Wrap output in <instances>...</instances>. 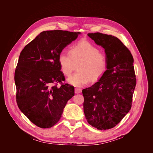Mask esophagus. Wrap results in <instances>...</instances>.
Wrapping results in <instances>:
<instances>
[{
  "label": "esophagus",
  "mask_w": 153,
  "mask_h": 153,
  "mask_svg": "<svg viewBox=\"0 0 153 153\" xmlns=\"http://www.w3.org/2000/svg\"><path fill=\"white\" fill-rule=\"evenodd\" d=\"M81 92V89H79V88H76L75 89V93L76 94H79Z\"/></svg>",
  "instance_id": "34e87169"
}]
</instances>
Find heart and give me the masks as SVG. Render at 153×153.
Listing matches in <instances>:
<instances>
[{
	"instance_id": "1",
	"label": "heart",
	"mask_w": 153,
	"mask_h": 153,
	"mask_svg": "<svg viewBox=\"0 0 153 153\" xmlns=\"http://www.w3.org/2000/svg\"><path fill=\"white\" fill-rule=\"evenodd\" d=\"M58 63L64 75L70 76L77 64V72L68 81L76 87H82L91 81L99 79L105 73L108 59L105 53L87 41H81L72 46L69 54L61 53Z\"/></svg>"
}]
</instances>
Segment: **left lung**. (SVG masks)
Segmentation results:
<instances>
[{
  "mask_svg": "<svg viewBox=\"0 0 153 153\" xmlns=\"http://www.w3.org/2000/svg\"><path fill=\"white\" fill-rule=\"evenodd\" d=\"M87 35L104 48L108 66L97 82L82 90L84 112L93 127L108 130L118 125L131 109L136 84L133 58L114 36L98 32Z\"/></svg>",
  "mask_w": 153,
  "mask_h": 153,
  "instance_id": "left-lung-1",
  "label": "left lung"
}]
</instances>
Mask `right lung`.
Segmentation results:
<instances>
[{"mask_svg":"<svg viewBox=\"0 0 153 153\" xmlns=\"http://www.w3.org/2000/svg\"><path fill=\"white\" fill-rule=\"evenodd\" d=\"M81 34L64 30L44 31L20 53L15 71L19 108L38 127L48 128L57 123L74 87L65 81L58 57L64 48ZM58 83L62 85L59 88Z\"/></svg>","mask_w":153,"mask_h":153,"instance_id":"1","label":"right lung"}]
</instances>
